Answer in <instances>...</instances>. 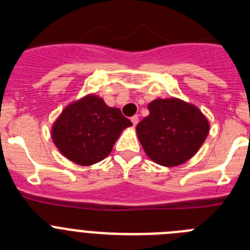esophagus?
<instances>
[{"label": "esophagus", "instance_id": "esophagus-1", "mask_svg": "<svg viewBox=\"0 0 250 250\" xmlns=\"http://www.w3.org/2000/svg\"><path fill=\"white\" fill-rule=\"evenodd\" d=\"M131 123H132V125H134V126H135L136 124L139 123V116H138V115H134V116H132V118H131Z\"/></svg>", "mask_w": 250, "mask_h": 250}]
</instances>
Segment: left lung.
Segmentation results:
<instances>
[{"mask_svg":"<svg viewBox=\"0 0 250 250\" xmlns=\"http://www.w3.org/2000/svg\"><path fill=\"white\" fill-rule=\"evenodd\" d=\"M150 114L136 125L146 155L163 167H176L193 158L209 132V123L196 106L180 99H156Z\"/></svg>","mask_w":250,"mask_h":250,"instance_id":"left-lung-1","label":"left lung"}]
</instances>
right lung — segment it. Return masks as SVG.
<instances>
[{"label": "right lung", "instance_id": "add662e5", "mask_svg": "<svg viewBox=\"0 0 250 250\" xmlns=\"http://www.w3.org/2000/svg\"><path fill=\"white\" fill-rule=\"evenodd\" d=\"M131 125L120 110L109 107L96 95H87L66 106L51 135L63 156L87 167L109 155L121 131Z\"/></svg>", "mask_w": 250, "mask_h": 250}]
</instances>
